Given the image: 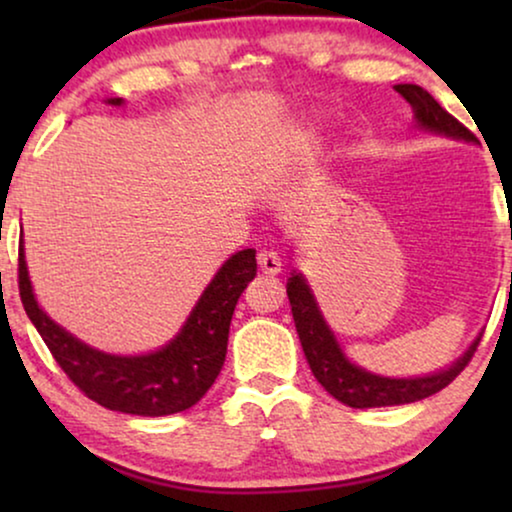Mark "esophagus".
Segmentation results:
<instances>
[{
	"label": "esophagus",
	"mask_w": 512,
	"mask_h": 512,
	"mask_svg": "<svg viewBox=\"0 0 512 512\" xmlns=\"http://www.w3.org/2000/svg\"><path fill=\"white\" fill-rule=\"evenodd\" d=\"M258 268H261L265 275H277V272L282 270V258H279L277 251L261 249L258 251Z\"/></svg>",
	"instance_id": "obj_1"
}]
</instances>
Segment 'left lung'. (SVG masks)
<instances>
[{"label": "left lung", "mask_w": 512, "mask_h": 512, "mask_svg": "<svg viewBox=\"0 0 512 512\" xmlns=\"http://www.w3.org/2000/svg\"><path fill=\"white\" fill-rule=\"evenodd\" d=\"M394 88L396 93H401L412 104L417 123L422 128L438 132V135L473 142V132L464 123H459L452 114H447L424 88L415 86V83H398ZM286 296H289L300 345H303L305 359L310 363L314 377H317L328 394L338 398L340 403L349 405V408H382V405L415 403L426 396H433L436 391L445 389L468 366V361L473 359L475 349L480 345L478 338L454 366L440 370V373L410 377V380H391V377L373 375L368 370L354 366L352 361H347V356L342 354L340 345L335 342L331 328L326 326L324 317H321L314 296L310 293V286L305 284L303 277H289Z\"/></svg>", "instance_id": "left-lung-1"}]
</instances>
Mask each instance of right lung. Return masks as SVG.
I'll use <instances>...</instances> for the list:
<instances>
[{"mask_svg":"<svg viewBox=\"0 0 512 512\" xmlns=\"http://www.w3.org/2000/svg\"><path fill=\"white\" fill-rule=\"evenodd\" d=\"M121 102V97L109 100V104ZM254 277L256 251H237L216 272L170 345L144 356H114L83 345L41 312L27 277L23 240L18 249L20 300L53 359L90 401L125 415H174L188 410L207 394L226 361L230 319L237 298Z\"/></svg>","mask_w":512,"mask_h":512,"instance_id":"add662e5","label":"right lung"}]
</instances>
